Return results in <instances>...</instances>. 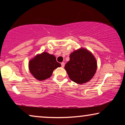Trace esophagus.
I'll return each mask as SVG.
<instances>
[{
    "mask_svg": "<svg viewBox=\"0 0 125 125\" xmlns=\"http://www.w3.org/2000/svg\"><path fill=\"white\" fill-rule=\"evenodd\" d=\"M61 66H62V68H64V65H65V63L64 62H62L61 63Z\"/></svg>",
    "mask_w": 125,
    "mask_h": 125,
    "instance_id": "esophagus-1",
    "label": "esophagus"
}]
</instances>
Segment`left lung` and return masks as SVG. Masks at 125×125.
I'll list each match as a JSON object with an SVG mask.
<instances>
[{"label": "left lung", "mask_w": 125, "mask_h": 125, "mask_svg": "<svg viewBox=\"0 0 125 125\" xmlns=\"http://www.w3.org/2000/svg\"><path fill=\"white\" fill-rule=\"evenodd\" d=\"M97 69L95 57L84 48H80L72 52L69 61L65 65L70 79L78 84L85 83L91 80Z\"/></svg>", "instance_id": "left-lung-1"}]
</instances>
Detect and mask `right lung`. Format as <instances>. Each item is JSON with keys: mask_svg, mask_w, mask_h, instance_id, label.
<instances>
[{"mask_svg": "<svg viewBox=\"0 0 125 125\" xmlns=\"http://www.w3.org/2000/svg\"><path fill=\"white\" fill-rule=\"evenodd\" d=\"M61 66L56 61L55 56L47 52L37 54L28 62L30 73L39 81H43L51 77L54 70Z\"/></svg>", "mask_w": 125, "mask_h": 125, "instance_id": "add662e5", "label": "right lung"}]
</instances>
